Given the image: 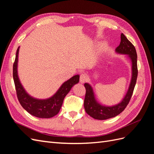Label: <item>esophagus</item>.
Returning a JSON list of instances; mask_svg holds the SVG:
<instances>
[{"mask_svg": "<svg viewBox=\"0 0 154 154\" xmlns=\"http://www.w3.org/2000/svg\"><path fill=\"white\" fill-rule=\"evenodd\" d=\"M80 82L81 83H84L87 80V77L85 73H82L80 75Z\"/></svg>", "mask_w": 154, "mask_h": 154, "instance_id": "esophagus-1", "label": "esophagus"}]
</instances>
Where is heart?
<instances>
[{
	"instance_id": "b5f03b06",
	"label": "heart",
	"mask_w": 154,
	"mask_h": 154,
	"mask_svg": "<svg viewBox=\"0 0 154 154\" xmlns=\"http://www.w3.org/2000/svg\"><path fill=\"white\" fill-rule=\"evenodd\" d=\"M100 51L103 54V56H105L107 54V52H108V46H107L106 45H103L100 48Z\"/></svg>"
}]
</instances>
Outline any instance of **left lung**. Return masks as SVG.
<instances>
[{"label": "left lung", "mask_w": 154, "mask_h": 154, "mask_svg": "<svg viewBox=\"0 0 154 154\" xmlns=\"http://www.w3.org/2000/svg\"><path fill=\"white\" fill-rule=\"evenodd\" d=\"M116 52L121 54H127L132 62V77L126 95L120 103L112 106L101 105L95 98L93 90L88 83H85L86 94L84 107L86 112L95 119L105 120L119 115L126 108L133 95L138 76L137 54L135 47L123 33L121 35V42L116 48Z\"/></svg>", "instance_id": "obj_1"}]
</instances>
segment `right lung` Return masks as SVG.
Segmentation results:
<instances>
[{"instance_id":"obj_1","label":"right lung","mask_w":154,"mask_h":154,"mask_svg":"<svg viewBox=\"0 0 154 154\" xmlns=\"http://www.w3.org/2000/svg\"><path fill=\"white\" fill-rule=\"evenodd\" d=\"M19 48H17L16 58L13 65V78L15 84L17 99L21 106L31 115L38 118H51L57 115L62 106L66 96L68 94L73 85L79 81V75H76L64 82L52 97L41 100L32 97L27 93L21 85L17 75Z\"/></svg>"}]
</instances>
